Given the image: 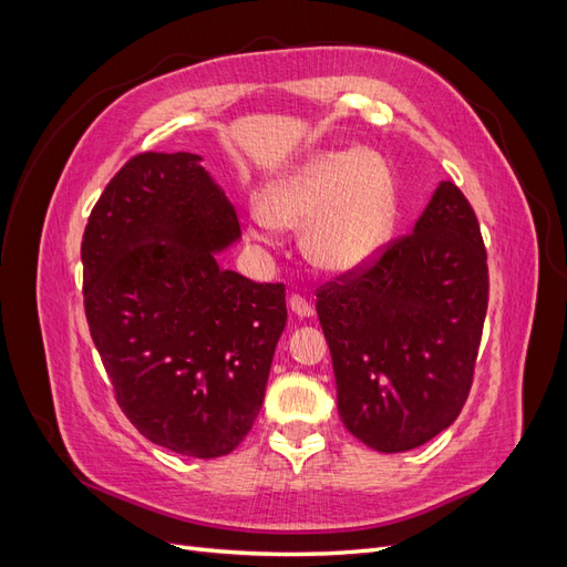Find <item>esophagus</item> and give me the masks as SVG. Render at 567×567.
Instances as JSON below:
<instances>
[{
  "instance_id": "34e87169",
  "label": "esophagus",
  "mask_w": 567,
  "mask_h": 567,
  "mask_svg": "<svg viewBox=\"0 0 567 567\" xmlns=\"http://www.w3.org/2000/svg\"><path fill=\"white\" fill-rule=\"evenodd\" d=\"M288 307H290V312L293 315H298V317H312L315 315V305L307 300V298H302V296H290V300H288Z\"/></svg>"
}]
</instances>
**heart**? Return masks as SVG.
Listing matches in <instances>:
<instances>
[{
  "label": "heart",
  "instance_id": "heart-1",
  "mask_svg": "<svg viewBox=\"0 0 567 567\" xmlns=\"http://www.w3.org/2000/svg\"><path fill=\"white\" fill-rule=\"evenodd\" d=\"M398 217V192L388 161L371 148L323 151L274 182L250 215L255 244L277 241V225H305L302 246L329 271H350L373 260Z\"/></svg>",
  "mask_w": 567,
  "mask_h": 567
}]
</instances>
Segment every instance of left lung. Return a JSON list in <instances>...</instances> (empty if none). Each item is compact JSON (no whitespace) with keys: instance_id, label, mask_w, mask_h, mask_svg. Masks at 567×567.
Instances as JSON below:
<instances>
[{"instance_id":"8db88e82","label":"left lung","mask_w":567,"mask_h":567,"mask_svg":"<svg viewBox=\"0 0 567 567\" xmlns=\"http://www.w3.org/2000/svg\"><path fill=\"white\" fill-rule=\"evenodd\" d=\"M487 300L475 210L454 182H442L414 231L317 290L348 431L394 454L450 427L473 385Z\"/></svg>"}]
</instances>
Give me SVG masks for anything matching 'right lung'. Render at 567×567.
<instances>
[{"instance_id":"1","label":"right lung","mask_w":567,"mask_h":567,"mask_svg":"<svg viewBox=\"0 0 567 567\" xmlns=\"http://www.w3.org/2000/svg\"><path fill=\"white\" fill-rule=\"evenodd\" d=\"M241 236L196 153H136L82 236L84 315L115 400L151 442L225 456L260 414L286 286L221 269Z\"/></svg>"}]
</instances>
